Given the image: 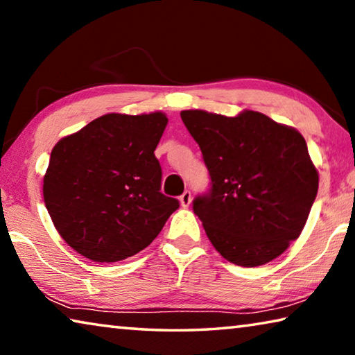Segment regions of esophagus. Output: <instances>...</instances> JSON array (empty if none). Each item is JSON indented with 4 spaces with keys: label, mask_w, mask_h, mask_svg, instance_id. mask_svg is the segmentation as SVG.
<instances>
[{
    "label": "esophagus",
    "mask_w": 355,
    "mask_h": 355,
    "mask_svg": "<svg viewBox=\"0 0 355 355\" xmlns=\"http://www.w3.org/2000/svg\"><path fill=\"white\" fill-rule=\"evenodd\" d=\"M191 202H192V196H191V192H189V191H184L183 194L180 196V203H182V207L188 208V207L191 205Z\"/></svg>",
    "instance_id": "1"
}]
</instances>
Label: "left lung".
Segmentation results:
<instances>
[{
    "label": "left lung",
    "instance_id": "1",
    "mask_svg": "<svg viewBox=\"0 0 355 355\" xmlns=\"http://www.w3.org/2000/svg\"><path fill=\"white\" fill-rule=\"evenodd\" d=\"M180 116L211 177V189L192 208L214 249L244 268L284 254L304 230L320 183L302 135L249 110Z\"/></svg>",
    "mask_w": 355,
    "mask_h": 355
}]
</instances>
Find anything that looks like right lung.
<instances>
[{
    "instance_id": "1",
    "label": "right lung",
    "mask_w": 355,
    "mask_h": 355,
    "mask_svg": "<svg viewBox=\"0 0 355 355\" xmlns=\"http://www.w3.org/2000/svg\"><path fill=\"white\" fill-rule=\"evenodd\" d=\"M167 117L105 114L51 150L44 200L61 238L97 263L136 255L180 207L161 192L155 148Z\"/></svg>"
}]
</instances>
